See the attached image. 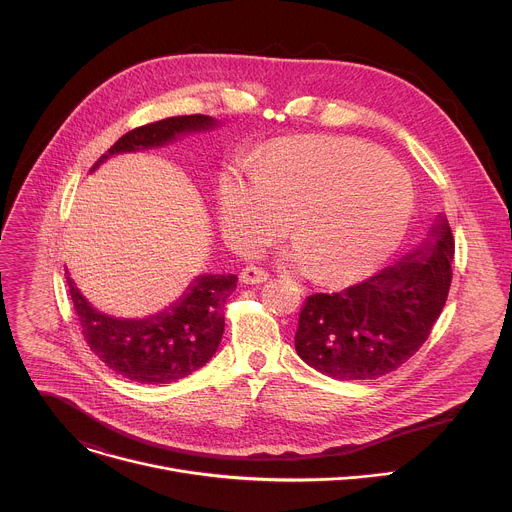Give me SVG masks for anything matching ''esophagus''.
I'll use <instances>...</instances> for the list:
<instances>
[{
    "label": "esophagus",
    "mask_w": 512,
    "mask_h": 512,
    "mask_svg": "<svg viewBox=\"0 0 512 512\" xmlns=\"http://www.w3.org/2000/svg\"><path fill=\"white\" fill-rule=\"evenodd\" d=\"M241 281L243 283H263V281H267L269 279V273L265 271V269H261V267H255V265H247L243 271H241Z\"/></svg>",
    "instance_id": "esophagus-1"
}]
</instances>
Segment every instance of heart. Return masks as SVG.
I'll return each instance as SVG.
<instances>
[{
	"instance_id": "b5f03b06",
	"label": "heart",
	"mask_w": 512,
	"mask_h": 512,
	"mask_svg": "<svg viewBox=\"0 0 512 512\" xmlns=\"http://www.w3.org/2000/svg\"><path fill=\"white\" fill-rule=\"evenodd\" d=\"M413 212L409 174L389 158L338 139H289L221 186V225L245 245L279 237L291 218L289 259L322 283L375 269L399 245Z\"/></svg>"
}]
</instances>
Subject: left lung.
<instances>
[{"instance_id":"obj_1","label":"left lung","mask_w":512,"mask_h":512,"mask_svg":"<svg viewBox=\"0 0 512 512\" xmlns=\"http://www.w3.org/2000/svg\"><path fill=\"white\" fill-rule=\"evenodd\" d=\"M454 237L437 214L423 243L338 294L304 302L296 352L338 381L379 379L409 360L440 318L452 283Z\"/></svg>"}]
</instances>
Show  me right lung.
<instances>
[{"instance_id":"1","label":"right lung","mask_w":512,"mask_h":512,"mask_svg":"<svg viewBox=\"0 0 512 512\" xmlns=\"http://www.w3.org/2000/svg\"><path fill=\"white\" fill-rule=\"evenodd\" d=\"M214 127H218L214 117L182 115L131 129L111 145L91 172L111 156L164 148L182 135ZM66 283L83 336L107 367L141 385H166L198 371L214 356L225 332V304L237 287V275L202 273L170 308L148 318L103 314L89 304L68 271Z\"/></svg>"}]
</instances>
